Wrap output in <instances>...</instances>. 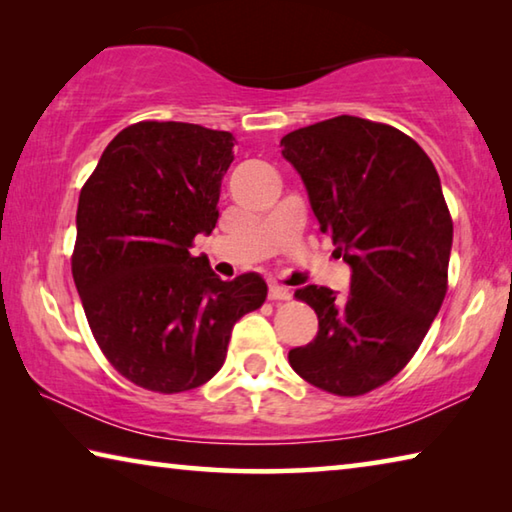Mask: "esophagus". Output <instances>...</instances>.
Returning <instances> with one entry per match:
<instances>
[{"mask_svg":"<svg viewBox=\"0 0 512 512\" xmlns=\"http://www.w3.org/2000/svg\"><path fill=\"white\" fill-rule=\"evenodd\" d=\"M267 297H270L272 301H285V299L292 297V292L288 288H283V285H279V283H272L270 292H267Z\"/></svg>","mask_w":512,"mask_h":512,"instance_id":"obj_1","label":"esophagus"}]
</instances>
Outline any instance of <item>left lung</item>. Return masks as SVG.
Wrapping results in <instances>:
<instances>
[{"label": "left lung", "mask_w": 512, "mask_h": 512, "mask_svg": "<svg viewBox=\"0 0 512 512\" xmlns=\"http://www.w3.org/2000/svg\"><path fill=\"white\" fill-rule=\"evenodd\" d=\"M281 148L351 267V292H294L319 330L288 360L319 389L362 396L405 369L441 310L454 233L441 179L414 139L360 116L294 130Z\"/></svg>", "instance_id": "1"}]
</instances>
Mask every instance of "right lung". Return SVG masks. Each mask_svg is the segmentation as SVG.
Instances as JSON below:
<instances>
[{
	"label": "right lung",
	"mask_w": 512,
	"mask_h": 512,
	"mask_svg": "<svg viewBox=\"0 0 512 512\" xmlns=\"http://www.w3.org/2000/svg\"><path fill=\"white\" fill-rule=\"evenodd\" d=\"M233 146L222 130L139 121L107 143L80 191L76 290L107 360L148 391L209 382L233 324L267 297L261 274L222 281L209 258L188 251L218 222Z\"/></svg>",
	"instance_id": "obj_1"
}]
</instances>
